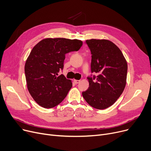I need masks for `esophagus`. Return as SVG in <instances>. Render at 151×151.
<instances>
[{
	"label": "esophagus",
	"mask_w": 151,
	"mask_h": 151,
	"mask_svg": "<svg viewBox=\"0 0 151 151\" xmlns=\"http://www.w3.org/2000/svg\"><path fill=\"white\" fill-rule=\"evenodd\" d=\"M73 81L75 82V83L78 84V83H80L81 81H80V80H73Z\"/></svg>",
	"instance_id": "1"
}]
</instances>
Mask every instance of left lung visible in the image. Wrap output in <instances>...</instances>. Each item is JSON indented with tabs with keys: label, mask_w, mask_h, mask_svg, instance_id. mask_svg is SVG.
Here are the masks:
<instances>
[{
	"label": "left lung",
	"mask_w": 151,
	"mask_h": 151,
	"mask_svg": "<svg viewBox=\"0 0 151 151\" xmlns=\"http://www.w3.org/2000/svg\"><path fill=\"white\" fill-rule=\"evenodd\" d=\"M91 52L88 89L83 97L92 107L104 109L113 105L126 84L127 63L120 49L108 40H87Z\"/></svg>",
	"instance_id": "obj_1"
}]
</instances>
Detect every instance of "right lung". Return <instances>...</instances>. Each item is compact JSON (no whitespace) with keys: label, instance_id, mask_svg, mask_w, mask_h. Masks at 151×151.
Wrapping results in <instances>:
<instances>
[{"label":"right lung","instance_id":"right-lung-1","mask_svg":"<svg viewBox=\"0 0 151 151\" xmlns=\"http://www.w3.org/2000/svg\"><path fill=\"white\" fill-rule=\"evenodd\" d=\"M82 45V41L76 39L49 38L33 47L24 70L28 91L39 105L51 108L66 97L72 83L58 73L63 70L65 54L78 51Z\"/></svg>","mask_w":151,"mask_h":151}]
</instances>
